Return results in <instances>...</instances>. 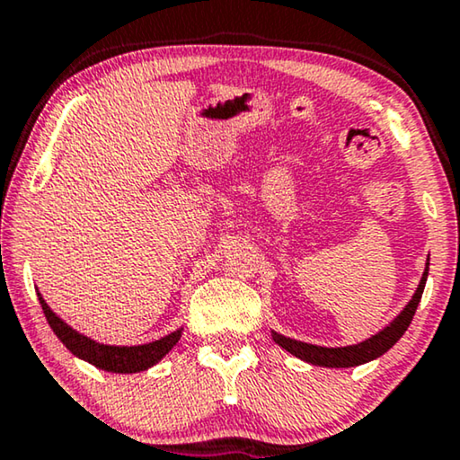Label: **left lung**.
Returning <instances> with one entry per match:
<instances>
[{
	"instance_id": "left-lung-1",
	"label": "left lung",
	"mask_w": 460,
	"mask_h": 460,
	"mask_svg": "<svg viewBox=\"0 0 460 460\" xmlns=\"http://www.w3.org/2000/svg\"><path fill=\"white\" fill-rule=\"evenodd\" d=\"M427 273H429V261H427V269L422 273V279L419 288H416L412 301L406 305V309L402 311L400 315L395 317L394 322L389 323L387 328L381 330L376 336L372 339L359 342V345H351V347H317V345H307V342L301 341H292L286 339L281 334H273V339L278 345H281L286 351H290L296 358L305 359V362L314 364V366H328V368H349V366H359L370 362V359L378 358L385 351H389L391 347L395 345L397 341L402 339V334L406 332L410 322L416 314V307H419L422 290H425V281H427Z\"/></svg>"
}]
</instances>
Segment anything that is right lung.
<instances>
[{"label":"right lung","instance_id":"obj_1","mask_svg":"<svg viewBox=\"0 0 460 460\" xmlns=\"http://www.w3.org/2000/svg\"><path fill=\"white\" fill-rule=\"evenodd\" d=\"M40 305L44 309V315L54 334L63 341V345L69 349L73 355L85 359V362L94 364L96 368H102L107 372H121V375H128V372H140L151 368L153 364H157L159 359L166 355L170 349H172L181 339V330L176 332L164 336L155 342H149V345H138V347H109V345H98V342L90 341L88 336H82L75 330L66 326V323L52 314V309L48 307L41 294Z\"/></svg>","mask_w":460,"mask_h":460}]
</instances>
